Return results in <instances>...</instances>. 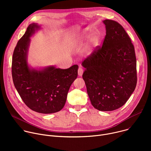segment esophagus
Wrapping results in <instances>:
<instances>
[{
    "mask_svg": "<svg viewBox=\"0 0 151 151\" xmlns=\"http://www.w3.org/2000/svg\"><path fill=\"white\" fill-rule=\"evenodd\" d=\"M83 73V69H82V68H79L78 69V75H79V76H81L82 75Z\"/></svg>",
    "mask_w": 151,
    "mask_h": 151,
    "instance_id": "obj_1",
    "label": "esophagus"
}]
</instances>
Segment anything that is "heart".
Listing matches in <instances>:
<instances>
[{
	"label": "heart",
	"mask_w": 151,
	"mask_h": 151,
	"mask_svg": "<svg viewBox=\"0 0 151 151\" xmlns=\"http://www.w3.org/2000/svg\"><path fill=\"white\" fill-rule=\"evenodd\" d=\"M85 37L86 35L85 34H77L72 36L69 41L70 47L72 48L76 47L79 44H81ZM100 39V35L97 32H94L90 35L89 37V45L85 51L86 55L87 56H90L93 54L94 48H96L99 44Z\"/></svg>",
	"instance_id": "1"
}]
</instances>
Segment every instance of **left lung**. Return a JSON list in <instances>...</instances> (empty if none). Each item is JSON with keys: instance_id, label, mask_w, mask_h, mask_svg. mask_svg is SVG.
Returning <instances> with one entry per match:
<instances>
[{"instance_id": "left-lung-1", "label": "left lung", "mask_w": 151, "mask_h": 151, "mask_svg": "<svg viewBox=\"0 0 151 151\" xmlns=\"http://www.w3.org/2000/svg\"><path fill=\"white\" fill-rule=\"evenodd\" d=\"M102 47L86 58L82 78L92 105L100 111L122 107L137 83L136 58L130 37L116 21L104 19Z\"/></svg>"}]
</instances>
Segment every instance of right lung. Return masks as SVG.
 <instances>
[{
    "mask_svg": "<svg viewBox=\"0 0 151 151\" xmlns=\"http://www.w3.org/2000/svg\"><path fill=\"white\" fill-rule=\"evenodd\" d=\"M41 25L30 24L18 42L12 61L15 87L24 103L38 113L49 114L61 111L66 103L70 87L78 76V65L61 69L54 66L33 68L28 63L30 37Z\"/></svg>",
    "mask_w": 151,
    "mask_h": 151,
    "instance_id": "1",
    "label": "right lung"
}]
</instances>
